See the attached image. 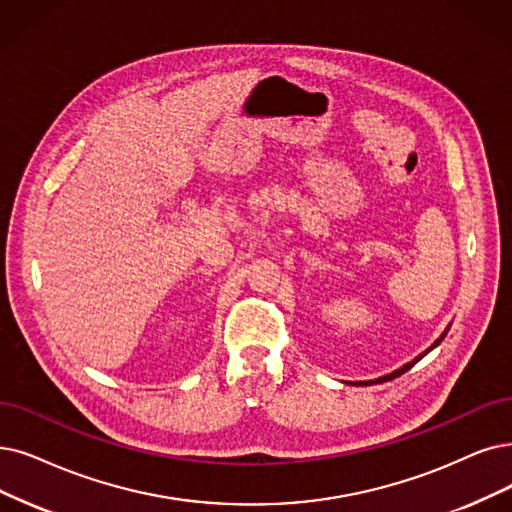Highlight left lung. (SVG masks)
<instances>
[{
    "instance_id": "left-lung-1",
    "label": "left lung",
    "mask_w": 512,
    "mask_h": 512,
    "mask_svg": "<svg viewBox=\"0 0 512 512\" xmlns=\"http://www.w3.org/2000/svg\"><path fill=\"white\" fill-rule=\"evenodd\" d=\"M447 332H449V325L445 327V332H443V334H441V336H439V338H437V340L433 342V346H428V349H426V351H424L422 355H418V357H416L414 361H410V363H405L403 367H399V370H395L393 374H388V376H382V378H376V380H365V382H355V384H357V386H370V384H380V382H388V380H393V378H397V376L405 374V372H407V370H410V367H414V365H416V363H418V361H420V359H422L424 355H428V353H431V351L435 349V346H439V342H441V340L445 338V334H447Z\"/></svg>"
}]
</instances>
